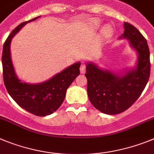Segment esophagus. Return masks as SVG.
Returning a JSON list of instances; mask_svg holds the SVG:
<instances>
[{"label": "esophagus", "mask_w": 154, "mask_h": 154, "mask_svg": "<svg viewBox=\"0 0 154 154\" xmlns=\"http://www.w3.org/2000/svg\"><path fill=\"white\" fill-rule=\"evenodd\" d=\"M80 70H81V73H85L86 71V65L85 63H81V67H80Z\"/></svg>", "instance_id": "34e87169"}]
</instances>
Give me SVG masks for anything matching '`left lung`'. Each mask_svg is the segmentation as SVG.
<instances>
[{"mask_svg": "<svg viewBox=\"0 0 154 154\" xmlns=\"http://www.w3.org/2000/svg\"><path fill=\"white\" fill-rule=\"evenodd\" d=\"M123 38L138 53L136 69L125 75L118 76L109 70L99 69L95 64H87L88 94L94 108L108 115L125 112L134 104L143 91L150 74L148 44L140 31L129 22H124ZM120 37V38H121Z\"/></svg>", "mask_w": 154, "mask_h": 154, "instance_id": "8db88e82", "label": "left lung"}]
</instances>
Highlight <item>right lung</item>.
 Returning <instances> with one entry per match:
<instances>
[{"label": "right lung", "mask_w": 154, "mask_h": 154, "mask_svg": "<svg viewBox=\"0 0 154 154\" xmlns=\"http://www.w3.org/2000/svg\"><path fill=\"white\" fill-rule=\"evenodd\" d=\"M38 18L20 24L5 41L2 53L3 78L7 91L20 107L37 116H45L53 113L62 105L67 88L80 74L81 63L73 64L49 81L38 85H30L18 79L11 60V38L25 24Z\"/></svg>", "instance_id": "add662e5"}]
</instances>
